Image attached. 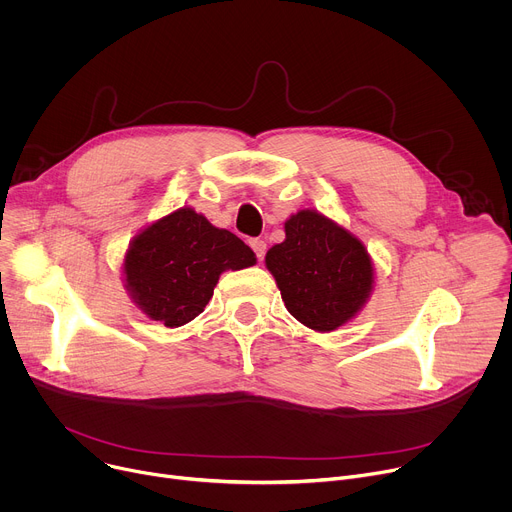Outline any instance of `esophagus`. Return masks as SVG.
I'll list each match as a JSON object with an SVG mask.
<instances>
[{
  "instance_id": "obj_1",
  "label": "esophagus",
  "mask_w": 512,
  "mask_h": 512,
  "mask_svg": "<svg viewBox=\"0 0 512 512\" xmlns=\"http://www.w3.org/2000/svg\"><path fill=\"white\" fill-rule=\"evenodd\" d=\"M249 245H251V249L255 251L257 259L261 261V259H263V255H265V251H267V243H265L263 239H251V241H249Z\"/></svg>"
}]
</instances>
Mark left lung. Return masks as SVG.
<instances>
[{
    "label": "left lung",
    "instance_id": "obj_1",
    "mask_svg": "<svg viewBox=\"0 0 512 512\" xmlns=\"http://www.w3.org/2000/svg\"><path fill=\"white\" fill-rule=\"evenodd\" d=\"M287 312L316 332L350 322L375 289L373 259L358 237L318 210L285 221V239L265 255Z\"/></svg>",
    "mask_w": 512,
    "mask_h": 512
}]
</instances>
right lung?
<instances>
[{
    "label": "right lung",
    "instance_id": "add662e5",
    "mask_svg": "<svg viewBox=\"0 0 512 512\" xmlns=\"http://www.w3.org/2000/svg\"><path fill=\"white\" fill-rule=\"evenodd\" d=\"M255 263V253L237 235L182 206L133 237L123 259V281L145 316L178 328L204 312L223 271Z\"/></svg>",
    "mask_w": 512,
    "mask_h": 512
}]
</instances>
